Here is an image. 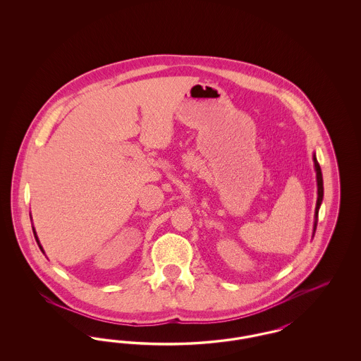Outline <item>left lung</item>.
<instances>
[{
  "label": "left lung",
  "mask_w": 361,
  "mask_h": 361,
  "mask_svg": "<svg viewBox=\"0 0 361 361\" xmlns=\"http://www.w3.org/2000/svg\"><path fill=\"white\" fill-rule=\"evenodd\" d=\"M312 161H314V169L317 173V187H318V197H317V206H315V215H314V226H312V237L315 234L317 230V224H318V211L319 207L322 204V199H324V178H322V172H321V166L317 161L315 153L312 154Z\"/></svg>",
  "instance_id": "1"
}]
</instances>
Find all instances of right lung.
Returning a JSON list of instances; mask_svg holds the SVG:
<instances>
[{"instance_id": "right-lung-1", "label": "right lung", "mask_w": 361, "mask_h": 361, "mask_svg": "<svg viewBox=\"0 0 361 361\" xmlns=\"http://www.w3.org/2000/svg\"><path fill=\"white\" fill-rule=\"evenodd\" d=\"M31 215V214H30ZM31 219H32V216H31ZM32 230H34V235H35V240H36V242H37V245H39V247H40V250L44 253V250H43V247H42V245H40V242H39V238H37V235H36V231H35V227L34 224H32Z\"/></svg>"}]
</instances>
